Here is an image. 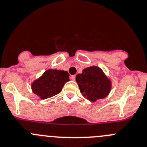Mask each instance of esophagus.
<instances>
[{"instance_id": "esophagus-1", "label": "esophagus", "mask_w": 147, "mask_h": 147, "mask_svg": "<svg viewBox=\"0 0 147 147\" xmlns=\"http://www.w3.org/2000/svg\"><path fill=\"white\" fill-rule=\"evenodd\" d=\"M75 78H76L75 75H72V76H71V79H72L73 81L75 80Z\"/></svg>"}]
</instances>
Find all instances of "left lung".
Here are the masks:
<instances>
[{
  "label": "left lung",
  "instance_id": "obj_1",
  "mask_svg": "<svg viewBox=\"0 0 147 147\" xmlns=\"http://www.w3.org/2000/svg\"><path fill=\"white\" fill-rule=\"evenodd\" d=\"M76 82L83 96L92 102L105 98L111 90V80L98 66L85 68L77 75Z\"/></svg>",
  "mask_w": 147,
  "mask_h": 147
}]
</instances>
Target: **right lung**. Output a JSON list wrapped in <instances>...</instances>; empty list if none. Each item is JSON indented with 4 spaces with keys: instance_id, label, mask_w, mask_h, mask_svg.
<instances>
[{
    "instance_id": "add662e5",
    "label": "right lung",
    "mask_w": 147,
    "mask_h": 147,
    "mask_svg": "<svg viewBox=\"0 0 147 147\" xmlns=\"http://www.w3.org/2000/svg\"><path fill=\"white\" fill-rule=\"evenodd\" d=\"M67 71L49 69L31 83L33 92L41 99H47L59 93L67 82L69 81Z\"/></svg>"
}]
</instances>
